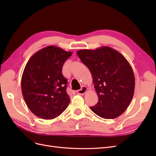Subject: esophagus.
<instances>
[{
  "label": "esophagus",
  "instance_id": "esophagus-1",
  "mask_svg": "<svg viewBox=\"0 0 156 156\" xmlns=\"http://www.w3.org/2000/svg\"><path fill=\"white\" fill-rule=\"evenodd\" d=\"M87 91V88L86 87H83L80 90H77V94H79V95H83L86 93V92Z\"/></svg>",
  "mask_w": 156,
  "mask_h": 156
}]
</instances>
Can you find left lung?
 <instances>
[{
    "label": "left lung",
    "instance_id": "1",
    "mask_svg": "<svg viewBox=\"0 0 156 156\" xmlns=\"http://www.w3.org/2000/svg\"><path fill=\"white\" fill-rule=\"evenodd\" d=\"M90 72L98 102L90 109L103 119L119 117L128 107L135 90L133 69L124 56L109 47L77 51Z\"/></svg>",
    "mask_w": 156,
    "mask_h": 156
}]
</instances>
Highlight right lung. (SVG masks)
<instances>
[{
    "label": "right lung",
    "mask_w": 156,
    "mask_h": 156,
    "mask_svg": "<svg viewBox=\"0 0 156 156\" xmlns=\"http://www.w3.org/2000/svg\"><path fill=\"white\" fill-rule=\"evenodd\" d=\"M72 52L49 45L33 55L23 71L21 90L27 107L36 116L55 119L70 102L66 92L68 81L62 66Z\"/></svg>",
    "instance_id": "add662e5"
}]
</instances>
